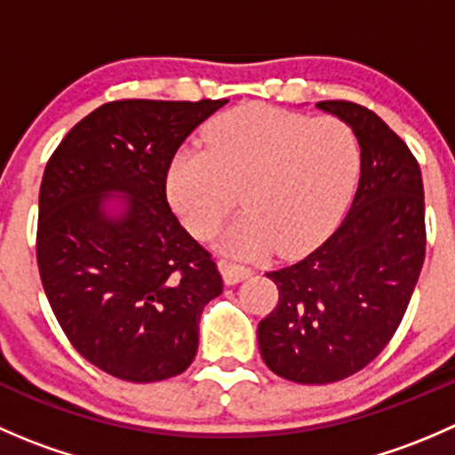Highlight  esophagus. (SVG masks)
<instances>
[{"mask_svg": "<svg viewBox=\"0 0 455 455\" xmlns=\"http://www.w3.org/2000/svg\"><path fill=\"white\" fill-rule=\"evenodd\" d=\"M220 270H222V277L228 286L244 282V279H249L251 275H253V270L246 268V266H240L235 264V261H227V259L220 261Z\"/></svg>", "mask_w": 455, "mask_h": 455, "instance_id": "esophagus-1", "label": "esophagus"}]
</instances>
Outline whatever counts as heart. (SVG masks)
<instances>
[{
    "label": "heart",
    "instance_id": "1",
    "mask_svg": "<svg viewBox=\"0 0 455 455\" xmlns=\"http://www.w3.org/2000/svg\"><path fill=\"white\" fill-rule=\"evenodd\" d=\"M361 169L355 132L332 116L306 118L268 105L224 114L206 130V149L185 147L167 167V198L200 240L222 235L237 257L297 255L323 240L350 202Z\"/></svg>",
    "mask_w": 455,
    "mask_h": 455
}]
</instances>
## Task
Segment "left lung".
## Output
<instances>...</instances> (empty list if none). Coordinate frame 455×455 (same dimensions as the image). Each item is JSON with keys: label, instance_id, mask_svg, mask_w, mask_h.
<instances>
[{"label": "left lung", "instance_id": "8db88e82", "mask_svg": "<svg viewBox=\"0 0 455 455\" xmlns=\"http://www.w3.org/2000/svg\"><path fill=\"white\" fill-rule=\"evenodd\" d=\"M346 123L361 147L359 189L346 220L310 255L266 277L279 304L257 325L264 363L304 385L347 379L396 332L425 259V196L407 145L368 108L315 105Z\"/></svg>", "mask_w": 455, "mask_h": 455}]
</instances>
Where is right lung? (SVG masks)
Segmentation results:
<instances>
[{
    "label": "right lung",
    "mask_w": 455,
    "mask_h": 455,
    "mask_svg": "<svg viewBox=\"0 0 455 455\" xmlns=\"http://www.w3.org/2000/svg\"><path fill=\"white\" fill-rule=\"evenodd\" d=\"M220 100H114L76 123L39 191L36 264L52 313L84 359L132 380L172 379L198 352L222 292L211 255L167 202V167Z\"/></svg>",
    "instance_id": "1"
}]
</instances>
